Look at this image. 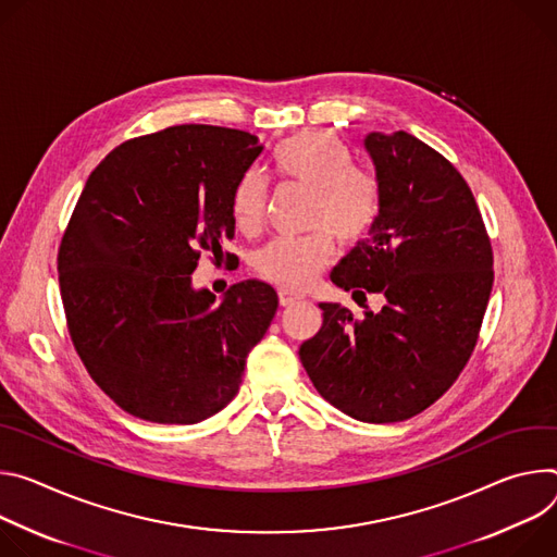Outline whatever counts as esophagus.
Masks as SVG:
<instances>
[{
	"label": "esophagus",
	"mask_w": 557,
	"mask_h": 557,
	"mask_svg": "<svg viewBox=\"0 0 557 557\" xmlns=\"http://www.w3.org/2000/svg\"><path fill=\"white\" fill-rule=\"evenodd\" d=\"M298 300H302V296L300 294H296V292H292V289H278V302H281V307H289V305H294V302H298Z\"/></svg>",
	"instance_id": "esophagus-1"
}]
</instances>
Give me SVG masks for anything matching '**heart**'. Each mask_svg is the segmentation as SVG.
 <instances>
[{
	"label": "heart",
	"instance_id": "b5f03b06",
	"mask_svg": "<svg viewBox=\"0 0 557 557\" xmlns=\"http://www.w3.org/2000/svg\"><path fill=\"white\" fill-rule=\"evenodd\" d=\"M281 181L312 190L310 227L305 236H278L255 259V270L283 287H310L332 263L334 238L358 245L374 232L383 212V188L374 172L354 165L349 146L327 131H300L285 137L272 152ZM268 181L259 170L238 176L232 190L234 225L252 234L261 227L268 208Z\"/></svg>",
	"mask_w": 557,
	"mask_h": 557
}]
</instances>
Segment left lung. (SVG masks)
I'll list each match as a JSON object with an SVG mask.
<instances>
[{
    "label": "left lung",
    "mask_w": 557,
    "mask_h": 557,
    "mask_svg": "<svg viewBox=\"0 0 557 557\" xmlns=\"http://www.w3.org/2000/svg\"><path fill=\"white\" fill-rule=\"evenodd\" d=\"M383 212L332 272L385 307L354 317L321 302L323 327L298 349L307 376L362 422L407 420L434 405L469 362L493 285V250L473 193L449 159L409 133L364 139Z\"/></svg>",
    "instance_id": "8db88e82"
}]
</instances>
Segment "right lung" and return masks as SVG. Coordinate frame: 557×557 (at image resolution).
<instances>
[{
  "label": "right lung",
  "mask_w": 557,
  "mask_h": 557,
  "mask_svg": "<svg viewBox=\"0 0 557 557\" xmlns=\"http://www.w3.org/2000/svg\"><path fill=\"white\" fill-rule=\"evenodd\" d=\"M261 152L245 131L172 126L123 141L84 185L59 243L61 302L90 379L135 418L195 424L221 411L276 314L261 281L221 302L193 289L201 255L230 261L232 190Z\"/></svg>",
  "instance_id": "add662e5"
}]
</instances>
